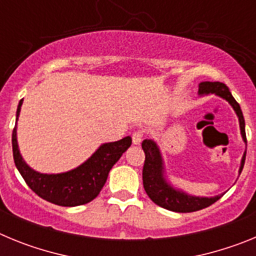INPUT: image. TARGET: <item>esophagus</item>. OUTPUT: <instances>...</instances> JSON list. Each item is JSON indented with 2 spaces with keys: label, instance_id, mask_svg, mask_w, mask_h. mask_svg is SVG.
Returning <instances> with one entry per match:
<instances>
[{
  "label": "esophagus",
  "instance_id": "1",
  "mask_svg": "<svg viewBox=\"0 0 256 256\" xmlns=\"http://www.w3.org/2000/svg\"><path fill=\"white\" fill-rule=\"evenodd\" d=\"M142 140H144V134H142V132H140V130H137V132H134L132 134L133 144H141Z\"/></svg>",
  "mask_w": 256,
  "mask_h": 256
}]
</instances>
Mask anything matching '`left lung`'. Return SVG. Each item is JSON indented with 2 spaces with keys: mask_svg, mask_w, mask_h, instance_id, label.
<instances>
[{
  "mask_svg": "<svg viewBox=\"0 0 256 256\" xmlns=\"http://www.w3.org/2000/svg\"><path fill=\"white\" fill-rule=\"evenodd\" d=\"M198 96L216 94V96L227 101L232 106L237 118H238L241 137H242V141L246 144L245 119H244L241 108H240L237 101L234 100L232 94H230V88L224 83L220 82H201L198 83ZM142 148H144V155H146L144 170H142L144 187L148 198L156 205H159V206L164 208L166 210H170V212H191L210 206L224 195V194H220V195L212 196V198H205V196L191 195L188 192L183 191L182 188H178L168 178L162 150H160L159 144H156L155 140H144L142 142ZM245 158L246 151L244 152L242 159L240 162L238 176L242 172Z\"/></svg>",
  "mask_w": 256,
  "mask_h": 256,
  "instance_id": "8db88e82",
  "label": "left lung"
}]
</instances>
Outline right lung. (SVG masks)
<instances>
[{"label": "right lung", "instance_id": "right-lung-1", "mask_svg": "<svg viewBox=\"0 0 256 256\" xmlns=\"http://www.w3.org/2000/svg\"><path fill=\"white\" fill-rule=\"evenodd\" d=\"M22 105V98L18 105L16 123L12 130V155L18 170L29 188L44 200L60 206H78L97 198L108 180V172L132 144V138L126 136L119 141L100 144L86 162L68 172L40 173L26 164L19 150L18 119Z\"/></svg>", "mask_w": 256, "mask_h": 256}]
</instances>
